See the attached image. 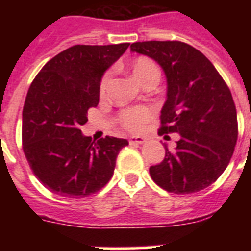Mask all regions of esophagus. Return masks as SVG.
<instances>
[{
    "label": "esophagus",
    "instance_id": "34e87169",
    "mask_svg": "<svg viewBox=\"0 0 251 251\" xmlns=\"http://www.w3.org/2000/svg\"><path fill=\"white\" fill-rule=\"evenodd\" d=\"M146 138L143 137H131L129 139L130 145H142V143H145Z\"/></svg>",
    "mask_w": 251,
    "mask_h": 251
}]
</instances>
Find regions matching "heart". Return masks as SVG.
Returning <instances> with one entry per match:
<instances>
[{"label": "heart", "instance_id": "1", "mask_svg": "<svg viewBox=\"0 0 251 251\" xmlns=\"http://www.w3.org/2000/svg\"><path fill=\"white\" fill-rule=\"evenodd\" d=\"M130 73H131V76L139 84L143 83L150 76H159V69H157L156 64L147 57L135 58L130 65ZM109 73H106L105 75L101 78L100 95L105 94L106 87L109 83ZM150 116H151L150 109L143 108V106H138V108H131V109H126L121 112L118 120L125 129L130 130V131H138V130L142 129V126L149 120Z\"/></svg>", "mask_w": 251, "mask_h": 251}]
</instances>
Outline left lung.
Returning a JSON list of instances; mask_svg holds the SVG:
<instances>
[{
    "mask_svg": "<svg viewBox=\"0 0 251 251\" xmlns=\"http://www.w3.org/2000/svg\"><path fill=\"white\" fill-rule=\"evenodd\" d=\"M131 52L160 65L167 78V100L159 134L177 133L175 150L150 167L151 178L175 194L197 193L226 171L237 142V112L229 88L211 61L181 41L133 43Z\"/></svg>",
    "mask_w": 251,
    "mask_h": 251,
    "instance_id": "1",
    "label": "left lung"
}]
</instances>
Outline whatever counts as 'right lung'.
Returning <instances> with one entry per match:
<instances>
[{"mask_svg":"<svg viewBox=\"0 0 251 251\" xmlns=\"http://www.w3.org/2000/svg\"><path fill=\"white\" fill-rule=\"evenodd\" d=\"M74 45L48 61L31 83L22 117L23 152L45 187L62 197L83 198L104 187L113 176L126 139L84 137L80 126L99 104L106 69L129 48Z\"/></svg>","mask_w":251,"mask_h":251,"instance_id":"right-lung-1","label":"right lung"}]
</instances>
